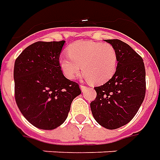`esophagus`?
Listing matches in <instances>:
<instances>
[{"label":"esophagus","mask_w":160,"mask_h":160,"mask_svg":"<svg viewBox=\"0 0 160 160\" xmlns=\"http://www.w3.org/2000/svg\"><path fill=\"white\" fill-rule=\"evenodd\" d=\"M87 88H87L86 86H84V85H80V89H81L82 92H85V91L87 90Z\"/></svg>","instance_id":"esophagus-1"}]
</instances>
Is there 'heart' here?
Masks as SVG:
<instances>
[{"mask_svg": "<svg viewBox=\"0 0 160 160\" xmlns=\"http://www.w3.org/2000/svg\"><path fill=\"white\" fill-rule=\"evenodd\" d=\"M68 57L59 58V64L65 75L71 80L80 75L82 69L84 75L92 83L102 84L117 70V51L108 43L77 42L68 48Z\"/></svg>", "mask_w": 160, "mask_h": 160, "instance_id": "1", "label": "heart"}]
</instances>
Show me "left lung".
<instances>
[{
  "label": "left lung",
  "instance_id": "left-lung-1",
  "mask_svg": "<svg viewBox=\"0 0 160 160\" xmlns=\"http://www.w3.org/2000/svg\"><path fill=\"white\" fill-rule=\"evenodd\" d=\"M117 53L115 74L105 84L95 87L96 97L90 103L95 121L108 130L127 124L138 113L146 90L143 58L129 44L108 39Z\"/></svg>",
  "mask_w": 160,
  "mask_h": 160
}]
</instances>
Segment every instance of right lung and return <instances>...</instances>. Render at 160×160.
Masks as SVG:
<instances>
[{"instance_id": "add662e5", "label": "right lung", "mask_w": 160, "mask_h": 160, "mask_svg": "<svg viewBox=\"0 0 160 160\" xmlns=\"http://www.w3.org/2000/svg\"><path fill=\"white\" fill-rule=\"evenodd\" d=\"M65 41L36 42L17 57L14 66L15 99L22 116L41 130L66 121L79 84L66 79L59 64Z\"/></svg>"}]
</instances>
